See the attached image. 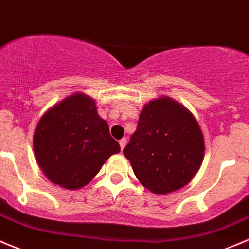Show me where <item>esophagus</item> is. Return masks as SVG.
Segmentation results:
<instances>
[{"label":"esophagus","mask_w":249,"mask_h":249,"mask_svg":"<svg viewBox=\"0 0 249 249\" xmlns=\"http://www.w3.org/2000/svg\"><path fill=\"white\" fill-rule=\"evenodd\" d=\"M119 142H120V146H121V150H124V147L125 146V142H127V139H125V138H122Z\"/></svg>","instance_id":"esophagus-1"}]
</instances>
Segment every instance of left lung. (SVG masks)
Wrapping results in <instances>:
<instances>
[{"label": "left lung", "instance_id": "left-lung-1", "mask_svg": "<svg viewBox=\"0 0 249 249\" xmlns=\"http://www.w3.org/2000/svg\"><path fill=\"white\" fill-rule=\"evenodd\" d=\"M205 140L195 117L171 98L142 107L137 130L124 149L138 180L151 193L185 186L202 163Z\"/></svg>", "mask_w": 249, "mask_h": 249}]
</instances>
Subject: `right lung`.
Returning a JSON list of instances; mask_svg holds the SVG:
<instances>
[{"instance_id":"obj_1","label":"right lung","mask_w":249,"mask_h":249,"mask_svg":"<svg viewBox=\"0 0 249 249\" xmlns=\"http://www.w3.org/2000/svg\"><path fill=\"white\" fill-rule=\"evenodd\" d=\"M120 150L94 100L80 93L49 109L34 134L38 166L49 180L69 190L87 185Z\"/></svg>"}]
</instances>
